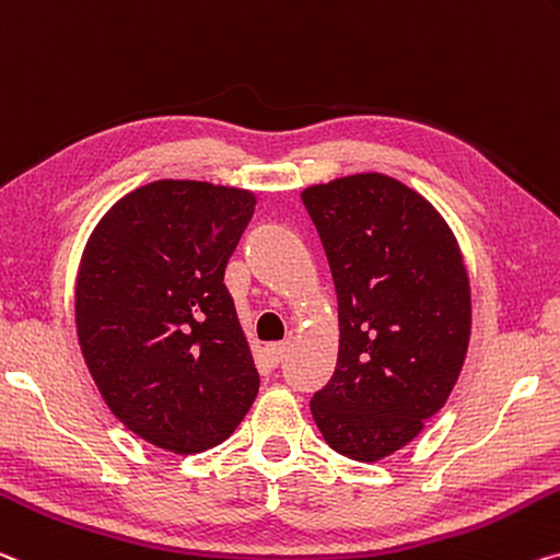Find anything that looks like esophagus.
I'll use <instances>...</instances> for the list:
<instances>
[{"instance_id":"1","label":"esophagus","mask_w":560,"mask_h":560,"mask_svg":"<svg viewBox=\"0 0 560 560\" xmlns=\"http://www.w3.org/2000/svg\"><path fill=\"white\" fill-rule=\"evenodd\" d=\"M289 349V341H277V343H269L264 349V357L269 366H279V361L283 359V353Z\"/></svg>"}]
</instances>
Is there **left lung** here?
Here are the masks:
<instances>
[{
    "label": "left lung",
    "mask_w": 560,
    "mask_h": 560,
    "mask_svg": "<svg viewBox=\"0 0 560 560\" xmlns=\"http://www.w3.org/2000/svg\"><path fill=\"white\" fill-rule=\"evenodd\" d=\"M301 201L339 299V361L312 413L328 446L371 464L419 436L454 392L471 339L468 271L431 201L392 176H341Z\"/></svg>",
    "instance_id": "1"
}]
</instances>
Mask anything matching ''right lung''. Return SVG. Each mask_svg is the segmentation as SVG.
I'll list each match as a JSON object with an SVG mask.
<instances>
[{
    "label": "right lung",
    "mask_w": 560,
    "mask_h": 560,
    "mask_svg": "<svg viewBox=\"0 0 560 560\" xmlns=\"http://www.w3.org/2000/svg\"><path fill=\"white\" fill-rule=\"evenodd\" d=\"M254 191L162 179L106 211L77 273V336L109 411L172 454L219 446L259 394L224 287Z\"/></svg>",
    "instance_id": "obj_1"
}]
</instances>
